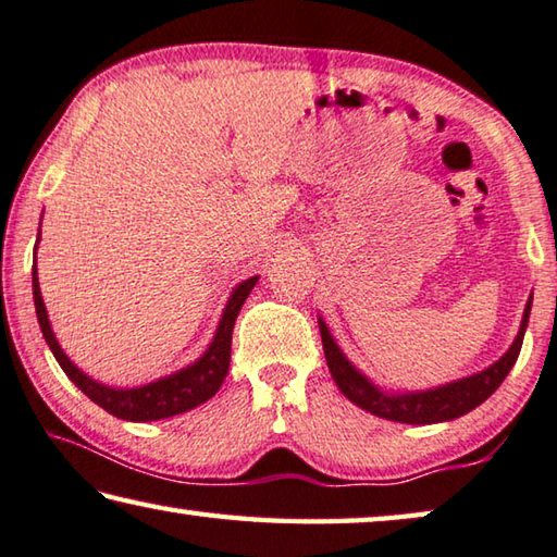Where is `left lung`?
I'll return each instance as SVG.
<instances>
[{"label": "left lung", "mask_w": 557, "mask_h": 557, "mask_svg": "<svg viewBox=\"0 0 557 557\" xmlns=\"http://www.w3.org/2000/svg\"><path fill=\"white\" fill-rule=\"evenodd\" d=\"M531 305L533 299H528L518 337L496 364H491L479 374L458 379V382L436 386V389L406 392V394L382 392L376 384L369 382V379L361 374L347 357H344V351L337 347V342L332 339L330 326L320 320L326 367H330V374L334 382H337L339 392L347 396L351 404H357L359 409L374 413V417L399 421V423L451 421L473 411L475 406H481L503 384V379L508 376L510 369H513L516 359L520 355V347H523L528 317H531Z\"/></svg>", "instance_id": "left-lung-1"}]
</instances>
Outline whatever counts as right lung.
<instances>
[{
  "label": "right lung",
  "mask_w": 557,
  "mask_h": 557,
  "mask_svg": "<svg viewBox=\"0 0 557 557\" xmlns=\"http://www.w3.org/2000/svg\"><path fill=\"white\" fill-rule=\"evenodd\" d=\"M258 275L240 282L233 289L231 299H227L223 317H220V324L215 330V337L210 342V347L202 351L198 361H193L181 372L168 374L158 382L136 386V389H113V386H106L94 382L91 376H86L82 369H78L72 359L64 355V349L59 347V342L51 332L47 307H44L41 289H39V277H37V252H34V268H32V287H34V307H37V320L41 326L44 339H47L49 349L54 351L59 367L64 369V374L72 379V382L82 389L88 399L99 404L113 417L126 419V421H158L175 417V413L190 411L196 406L206 404L210 396H215L220 384L225 382L227 367H231V344H233V326L237 314H240V307L245 305L247 295L252 293V287L258 285Z\"/></svg>",
  "instance_id": "add662e5"
}]
</instances>
